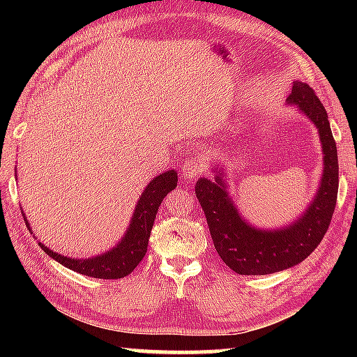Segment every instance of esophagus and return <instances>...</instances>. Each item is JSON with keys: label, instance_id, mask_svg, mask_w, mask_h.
<instances>
[{"label": "esophagus", "instance_id": "34e87169", "mask_svg": "<svg viewBox=\"0 0 357 357\" xmlns=\"http://www.w3.org/2000/svg\"><path fill=\"white\" fill-rule=\"evenodd\" d=\"M204 168H206V164H204V159L202 157H192V159L185 160V164L181 167V172H183L184 178L187 179H193L198 174H202L204 172Z\"/></svg>", "mask_w": 357, "mask_h": 357}]
</instances>
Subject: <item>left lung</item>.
<instances>
[{"label": "left lung", "mask_w": 357, "mask_h": 357, "mask_svg": "<svg viewBox=\"0 0 357 357\" xmlns=\"http://www.w3.org/2000/svg\"><path fill=\"white\" fill-rule=\"evenodd\" d=\"M288 104H293L318 129L323 144V178L310 206L299 219L280 229H259L241 217L227 192L222 173L214 181L200 178L195 195L206 215L219 257L241 275H264L296 266L321 243L334 214L338 192L337 144L328 113L307 83L294 82Z\"/></svg>", "instance_id": "left-lung-1"}]
</instances>
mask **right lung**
Here are the masks:
<instances>
[{
    "instance_id": "1",
    "label": "right lung",
    "mask_w": 357,
    "mask_h": 357,
    "mask_svg": "<svg viewBox=\"0 0 357 357\" xmlns=\"http://www.w3.org/2000/svg\"><path fill=\"white\" fill-rule=\"evenodd\" d=\"M176 184L178 173L174 170L160 173L159 176L151 181L137 203L135 213L132 215L130 225L124 238L119 241L116 247L102 253V255L86 259H74L59 255V253L50 250L42 243H39L40 249L48 257L56 259L58 263L75 271V273L94 277V279H123V277L129 275L137 268V264L142 261L143 257L146 255L149 234L154 225L157 209H159L162 200L167 197V193L176 189ZM26 227L29 228L28 220Z\"/></svg>"
}]
</instances>
